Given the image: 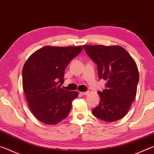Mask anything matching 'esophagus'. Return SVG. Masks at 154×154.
Segmentation results:
<instances>
[{
	"label": "esophagus",
	"mask_w": 154,
	"mask_h": 154,
	"mask_svg": "<svg viewBox=\"0 0 154 154\" xmlns=\"http://www.w3.org/2000/svg\"><path fill=\"white\" fill-rule=\"evenodd\" d=\"M81 94L83 95V96H85V95H87L89 94V92H81Z\"/></svg>",
	"instance_id": "1"
}]
</instances>
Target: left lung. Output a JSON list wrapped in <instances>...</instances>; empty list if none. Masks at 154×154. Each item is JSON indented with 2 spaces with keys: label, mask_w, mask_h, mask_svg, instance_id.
Instances as JSON below:
<instances>
[{
  "label": "left lung",
  "mask_w": 154,
  "mask_h": 154,
  "mask_svg": "<svg viewBox=\"0 0 154 154\" xmlns=\"http://www.w3.org/2000/svg\"><path fill=\"white\" fill-rule=\"evenodd\" d=\"M97 64L99 79L106 81V89L98 92L100 101L92 113L106 122L126 116L135 100L139 73L134 60L119 45H83Z\"/></svg>",
  "instance_id": "obj_1"
}]
</instances>
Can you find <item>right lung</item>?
<instances>
[{"instance_id":"1","label":"right lung","mask_w":154,"mask_h":154,"mask_svg":"<svg viewBox=\"0 0 154 154\" xmlns=\"http://www.w3.org/2000/svg\"><path fill=\"white\" fill-rule=\"evenodd\" d=\"M83 48L45 46L30 55L22 70V85L28 105L35 118L54 125L66 118L77 91L62 88L64 71Z\"/></svg>"}]
</instances>
